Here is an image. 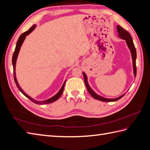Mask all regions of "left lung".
<instances>
[{
  "label": "left lung",
  "instance_id": "left-lung-1",
  "mask_svg": "<svg viewBox=\"0 0 150 150\" xmlns=\"http://www.w3.org/2000/svg\"><path fill=\"white\" fill-rule=\"evenodd\" d=\"M117 33H118V36H119L121 39L125 40V41H126L127 46L131 52L132 59V65H133V69H134V75L135 77V76H136V74H137V69H136L137 53H136V50H135V48L134 44L133 42V40H132V38L130 36V34H129V33H128L127 30L124 29L123 28L121 27L120 25H117ZM82 73H83V79H84V82H85L87 89H88V91L90 93V95H91L92 96V97H93L95 99L102 101V102H116V101L122 98V97L125 95V94H123V95H121L120 96L117 97V98H104V97L98 95V94H96L91 89V87H90L89 84L88 83V76H87L86 74L84 72H82Z\"/></svg>",
  "mask_w": 150,
  "mask_h": 150
}]
</instances>
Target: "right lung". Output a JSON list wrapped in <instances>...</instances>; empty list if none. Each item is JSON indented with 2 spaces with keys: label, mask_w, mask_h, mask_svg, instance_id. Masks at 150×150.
Segmentation results:
<instances>
[{
  "label": "right lung",
  "mask_w": 150,
  "mask_h": 150,
  "mask_svg": "<svg viewBox=\"0 0 150 150\" xmlns=\"http://www.w3.org/2000/svg\"><path fill=\"white\" fill-rule=\"evenodd\" d=\"M36 27V25H33L32 27H31L30 29L28 30L26 32L23 33L22 34H21L20 36L19 37L18 41H17L16 44V47H15V52H14L13 55V57H12V63H13V74H14V79H15V82L16 85L17 86V88H18V89L20 91V92L22 93L24 96H25L27 98H28L29 99H30L31 101H32L33 102H34V103H36V104H47V103H50L55 102V101H56L57 100H58L59 98H60V96H61V95L62 94V92H63V90H64V87L65 85V82L67 81V80L64 82L63 84H62L61 88L59 89V92L55 94V95L51 97V98H48L47 100H43V101H39V100H37L33 98L32 97H30V96H29L27 95V93H25V91H23V90L22 89V88L20 86L19 83L18 82V81H17L16 79V71H15V69H16V60H17V57H18V55L19 54V52L20 50V48L22 47V45L23 43L24 40H25V38L27 35H29L30 33H31L33 32V31L34 30Z\"/></svg>",
  "instance_id": "obj_1"
}]
</instances>
